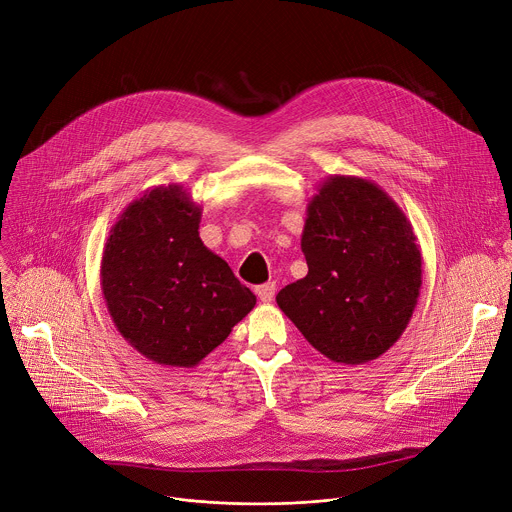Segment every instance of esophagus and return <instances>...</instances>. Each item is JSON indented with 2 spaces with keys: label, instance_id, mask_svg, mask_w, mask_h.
<instances>
[{
  "label": "esophagus",
  "instance_id": "obj_1",
  "mask_svg": "<svg viewBox=\"0 0 512 512\" xmlns=\"http://www.w3.org/2000/svg\"><path fill=\"white\" fill-rule=\"evenodd\" d=\"M255 294L259 296V300H261V302L269 304V302L273 300V296H275V283H263V285H257V287H255Z\"/></svg>",
  "mask_w": 512,
  "mask_h": 512
}]
</instances>
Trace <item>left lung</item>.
I'll return each instance as SVG.
<instances>
[{"instance_id":"left-lung-1","label":"left lung","mask_w":512,"mask_h":512,"mask_svg":"<svg viewBox=\"0 0 512 512\" xmlns=\"http://www.w3.org/2000/svg\"><path fill=\"white\" fill-rule=\"evenodd\" d=\"M308 275L275 302L326 358L362 364L405 332L421 289V251L397 202L375 182L330 176L308 202Z\"/></svg>"}]
</instances>
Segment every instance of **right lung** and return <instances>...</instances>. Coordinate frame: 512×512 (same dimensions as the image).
<instances>
[{
	"instance_id": "right-lung-1",
	"label": "right lung",
	"mask_w": 512,
	"mask_h": 512,
	"mask_svg": "<svg viewBox=\"0 0 512 512\" xmlns=\"http://www.w3.org/2000/svg\"><path fill=\"white\" fill-rule=\"evenodd\" d=\"M200 216L184 186H156L119 214L105 243L101 289L111 320L162 367H196L257 302L204 247Z\"/></svg>"
}]
</instances>
